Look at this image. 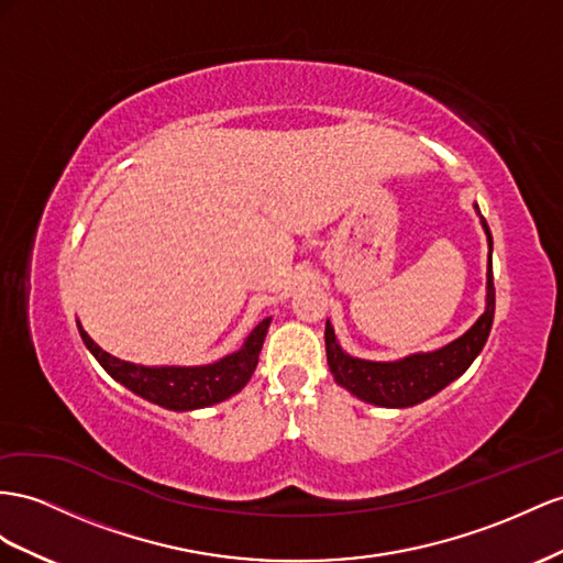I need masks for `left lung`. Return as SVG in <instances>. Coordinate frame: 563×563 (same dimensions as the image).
I'll list each match as a JSON object with an SVG mask.
<instances>
[{"mask_svg":"<svg viewBox=\"0 0 563 563\" xmlns=\"http://www.w3.org/2000/svg\"><path fill=\"white\" fill-rule=\"evenodd\" d=\"M478 208V206H476ZM483 230L488 234V246L493 251V236L488 224L481 218ZM495 317V284H493V261H488V298H485V312L478 322L471 327L464 336L452 341L433 353L409 355L398 362H369L345 355L336 343V333L327 322V362L336 378V384L357 395L360 400L378 407H412L443 390L450 382L462 376L468 364L483 351L490 336Z\"/></svg>","mask_w":563,"mask_h":563,"instance_id":"left-lung-1","label":"left lung"}]
</instances>
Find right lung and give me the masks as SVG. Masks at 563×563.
I'll use <instances>...</instances> for the list:
<instances>
[{
	"mask_svg": "<svg viewBox=\"0 0 563 563\" xmlns=\"http://www.w3.org/2000/svg\"><path fill=\"white\" fill-rule=\"evenodd\" d=\"M269 327V317L257 324L251 336L246 339L241 351L222 357L216 364H203V367H142L125 360H118L87 336V331L78 324L80 336L89 347L101 367L109 372L115 382L128 386L142 398L156 402L161 407L185 409L208 407L230 398L249 384V378L255 372L257 355L263 351V341Z\"/></svg>",
	"mask_w": 563,
	"mask_h": 563,
	"instance_id": "obj_1",
	"label": "right lung"
}]
</instances>
